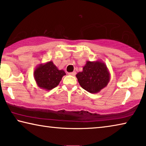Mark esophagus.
<instances>
[{"mask_svg":"<svg viewBox=\"0 0 146 146\" xmlns=\"http://www.w3.org/2000/svg\"><path fill=\"white\" fill-rule=\"evenodd\" d=\"M68 75H71V76H75L76 75V72H75V71H73V72L68 73Z\"/></svg>","mask_w":146,"mask_h":146,"instance_id":"1","label":"esophagus"}]
</instances>
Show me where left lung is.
I'll return each mask as SVG.
<instances>
[{
  "label": "left lung",
  "mask_w": 146,
  "mask_h": 146,
  "mask_svg": "<svg viewBox=\"0 0 146 146\" xmlns=\"http://www.w3.org/2000/svg\"><path fill=\"white\" fill-rule=\"evenodd\" d=\"M110 73L102 60L87 61L82 71L76 75L78 82L84 90L91 93H99L110 80Z\"/></svg>",
  "instance_id": "8db88e82"
}]
</instances>
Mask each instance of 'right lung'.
Here are the masks:
<instances>
[{"label": "right lung", "mask_w": 146, "mask_h": 146, "mask_svg": "<svg viewBox=\"0 0 146 146\" xmlns=\"http://www.w3.org/2000/svg\"><path fill=\"white\" fill-rule=\"evenodd\" d=\"M66 74L64 70H58L52 61L40 64L34 71L35 80L39 88L47 91L56 87Z\"/></svg>", "instance_id": "obj_1"}]
</instances>
